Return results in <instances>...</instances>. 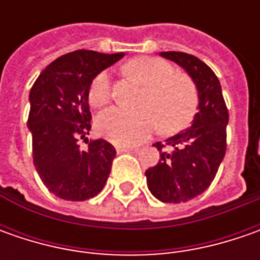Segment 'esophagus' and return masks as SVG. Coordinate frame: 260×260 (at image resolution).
Masks as SVG:
<instances>
[{"label":"esophagus","mask_w":260,"mask_h":260,"mask_svg":"<svg viewBox=\"0 0 260 260\" xmlns=\"http://www.w3.org/2000/svg\"><path fill=\"white\" fill-rule=\"evenodd\" d=\"M115 149H117V152L118 153H124V152H132V150H136V147H133V146H115Z\"/></svg>","instance_id":"obj_1"}]
</instances>
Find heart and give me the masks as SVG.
I'll list each match as a JSON object with an SVG mask.
<instances>
[{
    "mask_svg": "<svg viewBox=\"0 0 260 260\" xmlns=\"http://www.w3.org/2000/svg\"><path fill=\"white\" fill-rule=\"evenodd\" d=\"M127 75L145 86L137 110L108 108L96 115L98 135L118 145L143 142L160 127L164 135H174L192 123L200 105L195 82L184 72H176L169 62L155 56H139L124 66ZM111 100V84L107 71L91 81L88 101L104 107Z\"/></svg>",
    "mask_w": 260,
    "mask_h": 260,
    "instance_id": "1",
    "label": "heart"
}]
</instances>
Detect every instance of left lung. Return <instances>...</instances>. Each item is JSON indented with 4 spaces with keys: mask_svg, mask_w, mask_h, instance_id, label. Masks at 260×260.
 Segmentation results:
<instances>
[{
    "mask_svg": "<svg viewBox=\"0 0 260 260\" xmlns=\"http://www.w3.org/2000/svg\"><path fill=\"white\" fill-rule=\"evenodd\" d=\"M194 79L200 111L189 128L153 146L160 159L146 171L150 192L164 203H186L211 185L227 149L229 110L218 78L203 60L184 52H162Z\"/></svg>",
    "mask_w": 260,
    "mask_h": 260,
    "instance_id": "8db88e82",
    "label": "left lung"
}]
</instances>
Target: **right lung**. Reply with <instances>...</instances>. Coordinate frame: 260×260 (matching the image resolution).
Here are the masks:
<instances>
[{
  "mask_svg": "<svg viewBox=\"0 0 260 260\" xmlns=\"http://www.w3.org/2000/svg\"><path fill=\"white\" fill-rule=\"evenodd\" d=\"M124 53L75 50L57 57L30 89L27 125L33 139V164L46 188L68 201H85L101 192L115 157L104 139L79 140L91 130L88 89L91 81Z\"/></svg>",
  "mask_w": 260,
  "mask_h": 260,
  "instance_id": "obj_1",
  "label": "right lung"
}]
</instances>
